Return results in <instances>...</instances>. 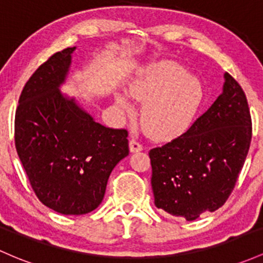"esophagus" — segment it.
<instances>
[{"label":"esophagus","instance_id":"1","mask_svg":"<svg viewBox=\"0 0 263 263\" xmlns=\"http://www.w3.org/2000/svg\"><path fill=\"white\" fill-rule=\"evenodd\" d=\"M143 149V146L140 142H137L136 140L129 141V151L131 152H140Z\"/></svg>","mask_w":263,"mask_h":263}]
</instances>
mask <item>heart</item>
I'll use <instances>...</instances> for the list:
<instances>
[{
	"label": "heart",
	"instance_id": "b5f03b06",
	"mask_svg": "<svg viewBox=\"0 0 263 263\" xmlns=\"http://www.w3.org/2000/svg\"><path fill=\"white\" fill-rule=\"evenodd\" d=\"M128 93L145 102L141 120L156 138L167 140L189 128L203 100L202 85L187 76L182 66L171 61L156 62L146 67L129 83ZM117 105L126 112L134 109L131 101L117 96Z\"/></svg>",
	"mask_w": 263,
	"mask_h": 263
}]
</instances>
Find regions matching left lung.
Returning <instances> with one entry per match:
<instances>
[{
	"label": "left lung",
	"instance_id": "obj_1",
	"mask_svg": "<svg viewBox=\"0 0 263 263\" xmlns=\"http://www.w3.org/2000/svg\"><path fill=\"white\" fill-rule=\"evenodd\" d=\"M251 137L246 95L226 72L211 107L181 136L149 151L156 207L187 221L220 209L243 167Z\"/></svg>",
	"mask_w": 263,
	"mask_h": 263
}]
</instances>
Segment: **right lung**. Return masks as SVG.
Listing matches in <instances>:
<instances>
[{"mask_svg": "<svg viewBox=\"0 0 263 263\" xmlns=\"http://www.w3.org/2000/svg\"><path fill=\"white\" fill-rule=\"evenodd\" d=\"M74 50L52 54L26 82L14 145L39 200L62 215L79 216L100 206L112 170L129 149L126 129L102 126L60 91Z\"/></svg>", "mask_w": 263, "mask_h": 263, "instance_id": "1", "label": "right lung"}]
</instances>
